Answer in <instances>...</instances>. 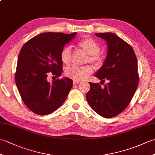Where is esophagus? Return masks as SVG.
Returning <instances> with one entry per match:
<instances>
[{
	"label": "esophagus",
	"instance_id": "esophagus-1",
	"mask_svg": "<svg viewBox=\"0 0 155 155\" xmlns=\"http://www.w3.org/2000/svg\"><path fill=\"white\" fill-rule=\"evenodd\" d=\"M81 83L80 81H73V84L74 85H76V84H79Z\"/></svg>",
	"mask_w": 155,
	"mask_h": 155
}]
</instances>
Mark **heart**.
I'll use <instances>...</instances> for the list:
<instances>
[{"mask_svg": "<svg viewBox=\"0 0 155 155\" xmlns=\"http://www.w3.org/2000/svg\"><path fill=\"white\" fill-rule=\"evenodd\" d=\"M78 47L83 49L88 54L89 57L87 61L92 62L97 67H101L103 64L104 58L99 53L101 47L98 42L90 37L84 38L77 42ZM72 51L70 47H65L62 49L60 54L61 62L65 65H69L71 62ZM93 72V68L90 65L72 66L65 70V74L67 77L77 81L87 79Z\"/></svg>", "mask_w": 155, "mask_h": 155, "instance_id": "heart-1", "label": "heart"}]
</instances>
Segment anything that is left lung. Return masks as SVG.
<instances>
[{"label":"left lung","mask_w":155,"mask_h":155,"mask_svg":"<svg viewBox=\"0 0 155 155\" xmlns=\"http://www.w3.org/2000/svg\"><path fill=\"white\" fill-rule=\"evenodd\" d=\"M107 41V57L96 77L109 83L101 88L89 83L86 98L91 107L101 116L112 118L121 113L130 103L139 82L137 57L132 47L111 32L96 33Z\"/></svg>","instance_id":"obj_1"}]
</instances>
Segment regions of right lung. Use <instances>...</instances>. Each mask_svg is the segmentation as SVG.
<instances>
[{"label":"right lung","mask_w":155,"mask_h":155,"mask_svg":"<svg viewBox=\"0 0 155 155\" xmlns=\"http://www.w3.org/2000/svg\"><path fill=\"white\" fill-rule=\"evenodd\" d=\"M77 33L45 32L22 46L18 57L15 82L22 101L35 114H51L67 98L72 81L58 78L62 72L60 54ZM49 74L58 78L51 84L47 80Z\"/></svg>","instance_id":"obj_1"}]
</instances>
